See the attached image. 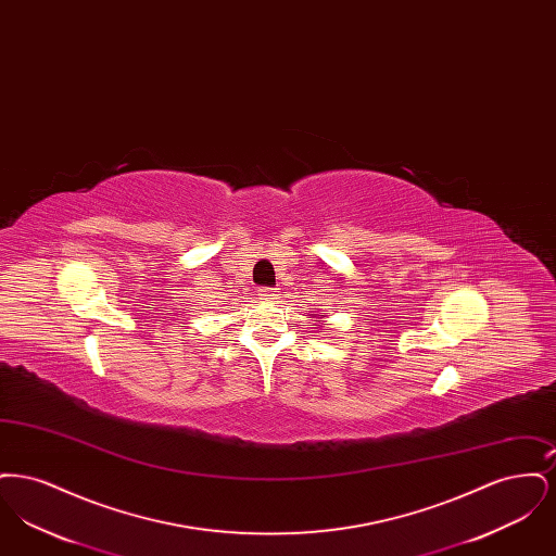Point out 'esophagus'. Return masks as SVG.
<instances>
[{
    "mask_svg": "<svg viewBox=\"0 0 556 556\" xmlns=\"http://www.w3.org/2000/svg\"><path fill=\"white\" fill-rule=\"evenodd\" d=\"M261 295L265 300H277L281 295V291L277 290V288H265V290H261Z\"/></svg>",
    "mask_w": 556,
    "mask_h": 556,
    "instance_id": "1",
    "label": "esophagus"
}]
</instances>
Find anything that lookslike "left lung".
<instances>
[{"label":"left lung","mask_w":556,"mask_h":556,"mask_svg":"<svg viewBox=\"0 0 556 556\" xmlns=\"http://www.w3.org/2000/svg\"><path fill=\"white\" fill-rule=\"evenodd\" d=\"M313 317H315V315H313ZM318 318H323L325 317V315H317ZM323 323H325V320H323ZM318 327H323V325H318Z\"/></svg>","instance_id":"obj_1"}]
</instances>
